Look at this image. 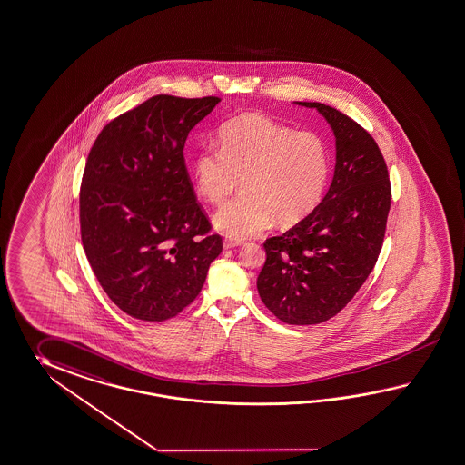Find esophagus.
Returning <instances> with one entry per match:
<instances>
[{
	"mask_svg": "<svg viewBox=\"0 0 465 465\" xmlns=\"http://www.w3.org/2000/svg\"><path fill=\"white\" fill-rule=\"evenodd\" d=\"M240 245H243V240L225 238V242H223V247H225V249H235V247H240Z\"/></svg>",
	"mask_w": 465,
	"mask_h": 465,
	"instance_id": "esophagus-1",
	"label": "esophagus"
}]
</instances>
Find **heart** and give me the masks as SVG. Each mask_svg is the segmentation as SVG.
I'll return each mask as SVG.
<instances>
[{
	"mask_svg": "<svg viewBox=\"0 0 465 465\" xmlns=\"http://www.w3.org/2000/svg\"><path fill=\"white\" fill-rule=\"evenodd\" d=\"M220 148L193 161V178L206 202L223 204L239 182L246 190L215 213L228 237L261 233L275 218L291 227L314 212L328 186L331 151L316 131H297L259 113L242 114L218 131Z\"/></svg>",
	"mask_w": 465,
	"mask_h": 465,
	"instance_id": "obj_1",
	"label": "heart"
}]
</instances>
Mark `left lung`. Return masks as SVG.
I'll return each instance as SVG.
<instances>
[{
  "label": "left lung",
  "mask_w": 465,
  "mask_h": 465,
  "mask_svg": "<svg viewBox=\"0 0 465 465\" xmlns=\"http://www.w3.org/2000/svg\"><path fill=\"white\" fill-rule=\"evenodd\" d=\"M324 115L336 136L334 178L314 212L267 238L257 289L285 324L324 322L348 306L383 247L391 206L385 158L371 134L338 109L299 103Z\"/></svg>",
  "instance_id": "1"
}]
</instances>
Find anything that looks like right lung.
I'll return each mask as SVG.
<instances>
[{"label": "right lung", "mask_w": 465, "mask_h": 465, "mask_svg": "<svg viewBox=\"0 0 465 465\" xmlns=\"http://www.w3.org/2000/svg\"><path fill=\"white\" fill-rule=\"evenodd\" d=\"M218 103L154 95L104 125L91 148L80 184L82 245L104 292L131 317L178 316L222 253L183 154Z\"/></svg>", "instance_id": "1"}]
</instances>
